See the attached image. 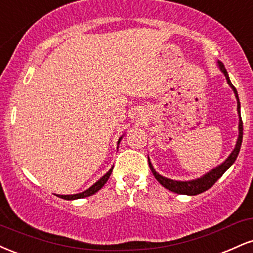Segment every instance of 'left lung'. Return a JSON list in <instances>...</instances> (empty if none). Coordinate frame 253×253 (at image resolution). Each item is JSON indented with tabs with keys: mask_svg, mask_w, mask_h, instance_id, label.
<instances>
[{
	"mask_svg": "<svg viewBox=\"0 0 253 253\" xmlns=\"http://www.w3.org/2000/svg\"><path fill=\"white\" fill-rule=\"evenodd\" d=\"M216 64H218V66H219V68H220L221 72L224 73L225 78H226V80H227V84L230 85V87L233 90L234 96H236V99H237V111H238V116H239V124H238V131L239 132H238V138H237V142H236V147H234L232 153L228 155V157L225 160L224 162L220 163V165H218L213 169H211L209 173L204 174L203 176L198 177V179H194V180H189V181H177V180H171V179H168V177L162 176V175H160L155 170V169H154L153 165H151V162H150L149 156H148V162H149L150 170H151V173H153L154 176H155V179L159 181V182L161 183L165 188L169 189L170 192L177 193V194L198 195V194H200V193L210 189L211 187L214 185L216 181H218L222 176V175H224L225 171H226L227 169L233 165L234 161H236L237 156H238V154H239L240 147H242L243 122H242V116H240V103H239L238 92H237L236 87H234V86L232 85V83H231L230 77H228V73H227L226 68H225V66H224V64L219 60L216 61Z\"/></svg>",
	"mask_w": 253,
	"mask_h": 253,
	"instance_id": "left-lung-1",
	"label": "left lung"
}]
</instances>
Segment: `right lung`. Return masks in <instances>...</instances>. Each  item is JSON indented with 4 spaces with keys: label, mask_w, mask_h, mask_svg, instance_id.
I'll return each instance as SVG.
<instances>
[{
    "label": "right lung",
    "mask_w": 253,
    "mask_h": 253,
    "mask_svg": "<svg viewBox=\"0 0 253 253\" xmlns=\"http://www.w3.org/2000/svg\"><path fill=\"white\" fill-rule=\"evenodd\" d=\"M123 136L124 135H122L121 137H120V139H118L117 144H120V142L122 141V138H123ZM117 149H118V147H117ZM112 169H114V167L110 168V170L108 171V173H106L105 175H103V176L100 177V179L98 180L96 183H93V185H92L90 188L86 189V191L82 192V193H77V194H68V195H60V194H58V197L61 198V199H65V200H76V199H82V198H86V197H91V195L96 194V193L99 191L100 188H103V186L105 185L106 181L109 180L110 175H111V173H112Z\"/></svg>",
    "instance_id": "add662e5"
}]
</instances>
